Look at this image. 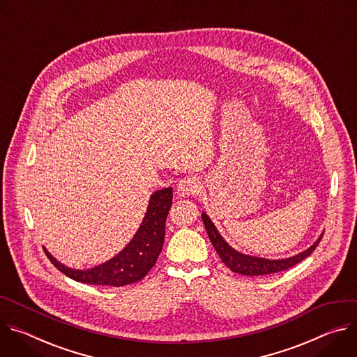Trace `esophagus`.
<instances>
[{"label": "esophagus", "mask_w": 357, "mask_h": 357, "mask_svg": "<svg viewBox=\"0 0 357 357\" xmlns=\"http://www.w3.org/2000/svg\"><path fill=\"white\" fill-rule=\"evenodd\" d=\"M197 191H199V180L195 177H185L178 181L177 194L180 197H190L194 195Z\"/></svg>", "instance_id": "esophagus-1"}]
</instances>
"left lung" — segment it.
<instances>
[{
	"instance_id": "obj_1",
	"label": "left lung",
	"mask_w": 357,
	"mask_h": 357,
	"mask_svg": "<svg viewBox=\"0 0 357 357\" xmlns=\"http://www.w3.org/2000/svg\"><path fill=\"white\" fill-rule=\"evenodd\" d=\"M203 222L206 225L207 234L210 236V241L214 245L215 251L218 252L221 261L232 271L236 273L241 275H248V276H259V275H268V273H276L285 271L294 265H296L298 262H301L302 259H305L306 257H309L314 248L318 247V244L321 243L324 232L318 236L309 248H306L305 251L288 257V258H280V259H269V258H262V257H255V255H250V254H244L241 251H236L235 248H232L225 240L224 236L220 234V231L217 229V227L214 225V222L211 221V218L207 215L206 211H203L202 214Z\"/></svg>"
}]
</instances>
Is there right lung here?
I'll return each instance as SVG.
<instances>
[{
  "label": "right lung",
  "mask_w": 357,
  "mask_h": 357,
  "mask_svg": "<svg viewBox=\"0 0 357 357\" xmlns=\"http://www.w3.org/2000/svg\"><path fill=\"white\" fill-rule=\"evenodd\" d=\"M173 204V188L167 187L154 191L133 238L110 259L88 269H75L58 261L45 247L50 261L69 278L91 284L125 287L139 282L154 266L158 254L163 250L166 235V220Z\"/></svg>",
  "instance_id": "1"
}]
</instances>
